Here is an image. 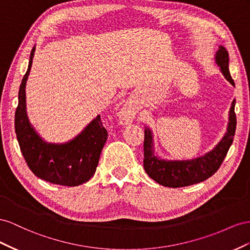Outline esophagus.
Masks as SVG:
<instances>
[{
	"instance_id": "1",
	"label": "esophagus",
	"mask_w": 250,
	"mask_h": 250,
	"mask_svg": "<svg viewBox=\"0 0 250 250\" xmlns=\"http://www.w3.org/2000/svg\"><path fill=\"white\" fill-rule=\"evenodd\" d=\"M135 116V111L130 104H125L118 112V120L121 125L130 124Z\"/></svg>"
}]
</instances>
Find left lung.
Masks as SVG:
<instances>
[{"label":"left lung","mask_w":250,"mask_h":250,"mask_svg":"<svg viewBox=\"0 0 250 250\" xmlns=\"http://www.w3.org/2000/svg\"><path fill=\"white\" fill-rule=\"evenodd\" d=\"M215 62L226 81L234 85L229 69H228V62H229L228 52L222 45L219 46L218 51L215 54ZM234 104H236V99L232 101L229 112H228L227 129L222 139L209 152L192 159L172 160L162 158L155 149L153 131L151 127L145 126L144 167L146 174L157 183L173 188L188 187V185L208 179L222 165L228 149L232 144L237 125Z\"/></svg>","instance_id":"obj_1"}]
</instances>
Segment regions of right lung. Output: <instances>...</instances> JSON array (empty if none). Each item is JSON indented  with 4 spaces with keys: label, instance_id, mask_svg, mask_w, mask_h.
Segmentation results:
<instances>
[{
    "label": "right lung",
    "instance_id": "add662e5",
    "mask_svg": "<svg viewBox=\"0 0 250 250\" xmlns=\"http://www.w3.org/2000/svg\"><path fill=\"white\" fill-rule=\"evenodd\" d=\"M35 45L31 50L27 72L19 90V104L14 118V129L21 152L31 172L47 182L77 187L93 177L108 133L101 116L92 119L76 136L62 144L48 142L30 124L26 110V83L29 76Z\"/></svg>",
    "mask_w": 250,
    "mask_h": 250
}]
</instances>
